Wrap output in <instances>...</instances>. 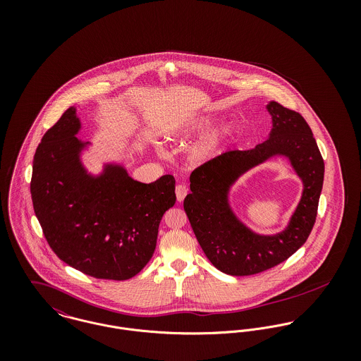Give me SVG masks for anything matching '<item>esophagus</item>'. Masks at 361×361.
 I'll return each mask as SVG.
<instances>
[{"mask_svg":"<svg viewBox=\"0 0 361 361\" xmlns=\"http://www.w3.org/2000/svg\"><path fill=\"white\" fill-rule=\"evenodd\" d=\"M175 193H176L178 202H183L185 197H186L188 193H189V189H188V186H186L185 183H179V185L176 186V189H175Z\"/></svg>","mask_w":361,"mask_h":361,"instance_id":"esophagus-1","label":"esophagus"}]
</instances>
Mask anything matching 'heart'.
I'll list each match as a JSON object with an SVG mask.
<instances>
[{"label":"heart","mask_w":361,"mask_h":361,"mask_svg":"<svg viewBox=\"0 0 361 361\" xmlns=\"http://www.w3.org/2000/svg\"><path fill=\"white\" fill-rule=\"evenodd\" d=\"M209 125H211V121L208 118H199V119H193V121H182V122L172 123L168 128V139L175 142V140H180V139L192 137L193 135L203 132ZM228 136H229V130L222 129L218 135H214L206 142L200 143L195 149L193 157L196 159H202V158L214 154L219 149V146L228 139Z\"/></svg>","instance_id":"heart-1"}]
</instances>
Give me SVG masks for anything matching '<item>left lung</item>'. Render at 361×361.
I'll use <instances>...</instances> for the list:
<instances>
[{"label":"left lung","mask_w":361,"mask_h":361,"mask_svg":"<svg viewBox=\"0 0 361 361\" xmlns=\"http://www.w3.org/2000/svg\"><path fill=\"white\" fill-rule=\"evenodd\" d=\"M274 128L269 139L252 150H231L196 168L183 208L207 258L219 271L246 276L267 271L296 253L315 224L324 182V159L309 123L296 111L268 104ZM290 157L305 190L290 226L275 237H259L242 226L227 206L226 193L235 178L272 154Z\"/></svg>","instance_id":"left-lung-1"}]
</instances>
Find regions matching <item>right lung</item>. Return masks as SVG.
<instances>
[{
	"instance_id": "right-lung-1",
	"label": "right lung",
	"mask_w": 361,
	"mask_h": 361,
	"mask_svg": "<svg viewBox=\"0 0 361 361\" xmlns=\"http://www.w3.org/2000/svg\"><path fill=\"white\" fill-rule=\"evenodd\" d=\"M79 128L71 106L43 136L33 158V208L63 262L99 279L125 281L153 257L161 218L176 202L175 178L140 183L118 165L89 176L79 161Z\"/></svg>"
}]
</instances>
